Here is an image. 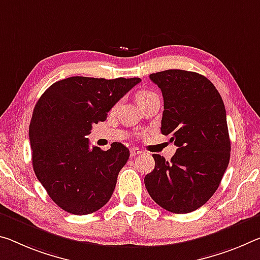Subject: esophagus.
<instances>
[{"label": "esophagus", "mask_w": 260, "mask_h": 260, "mask_svg": "<svg viewBox=\"0 0 260 260\" xmlns=\"http://www.w3.org/2000/svg\"><path fill=\"white\" fill-rule=\"evenodd\" d=\"M141 150L139 149V148H132L131 149V156H137L139 154H141Z\"/></svg>", "instance_id": "1"}]
</instances>
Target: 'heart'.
<instances>
[{
    "label": "heart",
    "mask_w": 260,
    "mask_h": 260,
    "mask_svg": "<svg viewBox=\"0 0 260 260\" xmlns=\"http://www.w3.org/2000/svg\"><path fill=\"white\" fill-rule=\"evenodd\" d=\"M135 97H137V102L139 103V105H142V104H145L146 102L152 100V98L157 97V94H156L155 92L150 91V90H141V91H139L137 93V96H135ZM115 106H118V104ZM115 106H114V108H115Z\"/></svg>",
    "instance_id": "1"
}]
</instances>
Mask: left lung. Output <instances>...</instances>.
Wrapping results in <instances>:
<instances>
[{"mask_svg": "<svg viewBox=\"0 0 260 260\" xmlns=\"http://www.w3.org/2000/svg\"><path fill=\"white\" fill-rule=\"evenodd\" d=\"M163 94L160 132L178 147L171 160L154 154L155 168L145 177L151 199L176 214L200 208L221 183L230 159L223 101L200 74L169 69L150 74Z\"/></svg>", "mask_w": 260, "mask_h": 260, "instance_id": "8db88e82", "label": "left lung"}]
</instances>
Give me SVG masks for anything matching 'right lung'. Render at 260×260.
<instances>
[{"label":"right lung","instance_id":"right-lung-1","mask_svg":"<svg viewBox=\"0 0 260 260\" xmlns=\"http://www.w3.org/2000/svg\"><path fill=\"white\" fill-rule=\"evenodd\" d=\"M140 82L139 77L73 76L53 83L37 102L28 128L32 166L63 211L85 215L110 200L129 150L119 142L109 150L89 148L86 137L93 123L106 120L115 103Z\"/></svg>","mask_w":260,"mask_h":260}]
</instances>
